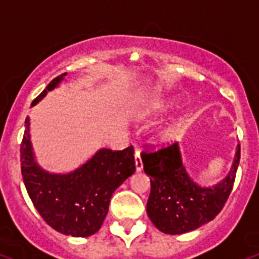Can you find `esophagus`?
Returning <instances> with one entry per match:
<instances>
[{
	"label": "esophagus",
	"instance_id": "1",
	"mask_svg": "<svg viewBox=\"0 0 259 259\" xmlns=\"http://www.w3.org/2000/svg\"><path fill=\"white\" fill-rule=\"evenodd\" d=\"M135 166H136V172H142L143 170L142 157H140V152L139 151L135 152Z\"/></svg>",
	"mask_w": 259,
	"mask_h": 259
}]
</instances>
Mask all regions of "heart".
Returning <instances> with one entry per match:
<instances>
[{
	"instance_id": "obj_1",
	"label": "heart",
	"mask_w": 259,
	"mask_h": 259,
	"mask_svg": "<svg viewBox=\"0 0 259 259\" xmlns=\"http://www.w3.org/2000/svg\"><path fill=\"white\" fill-rule=\"evenodd\" d=\"M173 107V100L169 98H157V99L151 100L143 110V115L145 117H157L161 115L166 114L168 111ZM177 124L176 123H170V124L164 125L159 131L157 135V140L163 144L172 142L173 139L176 138Z\"/></svg>"
}]
</instances>
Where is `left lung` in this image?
<instances>
[{"instance_id":"obj_1","label":"left lung","mask_w":259,"mask_h":259,"mask_svg":"<svg viewBox=\"0 0 259 259\" xmlns=\"http://www.w3.org/2000/svg\"><path fill=\"white\" fill-rule=\"evenodd\" d=\"M142 163L151 179L147 202L149 220L165 234H183L208 224L224 208L240 163V144L228 175L214 185H202L194 180L179 143L159 152L143 153Z\"/></svg>"}]
</instances>
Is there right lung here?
Listing matches in <instances>:
<instances>
[{
  "instance_id": "add662e5",
  "label": "right lung",
  "mask_w": 259,
  "mask_h": 259,
  "mask_svg": "<svg viewBox=\"0 0 259 259\" xmlns=\"http://www.w3.org/2000/svg\"><path fill=\"white\" fill-rule=\"evenodd\" d=\"M67 72L53 79L31 103L61 86ZM21 144V170L29 197L40 217L57 232L71 237H89L100 229L108 213L111 196L135 172L134 148H100L86 163L65 173L49 172L38 164L34 152L30 117L25 120Z\"/></svg>"
}]
</instances>
